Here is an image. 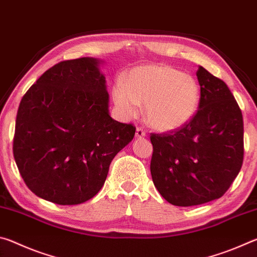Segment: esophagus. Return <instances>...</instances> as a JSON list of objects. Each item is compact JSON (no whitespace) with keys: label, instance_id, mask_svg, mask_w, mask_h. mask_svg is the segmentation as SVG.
<instances>
[{"label":"esophagus","instance_id":"34e87169","mask_svg":"<svg viewBox=\"0 0 257 257\" xmlns=\"http://www.w3.org/2000/svg\"><path fill=\"white\" fill-rule=\"evenodd\" d=\"M146 136L145 130H143L142 128H137L136 129V137L137 138H144Z\"/></svg>","mask_w":257,"mask_h":257}]
</instances>
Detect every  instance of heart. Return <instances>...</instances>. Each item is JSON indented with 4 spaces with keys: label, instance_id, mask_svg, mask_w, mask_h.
<instances>
[{
    "label": "heart",
    "instance_id": "b5f03b06",
    "mask_svg": "<svg viewBox=\"0 0 257 257\" xmlns=\"http://www.w3.org/2000/svg\"><path fill=\"white\" fill-rule=\"evenodd\" d=\"M113 101L125 118L145 104V119L159 132H175L196 115L201 87L193 76L167 64L134 68L113 87Z\"/></svg>",
    "mask_w": 257,
    "mask_h": 257
}]
</instances>
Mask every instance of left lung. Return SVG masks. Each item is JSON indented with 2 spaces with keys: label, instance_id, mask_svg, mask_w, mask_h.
<instances>
[{
  "label": "left lung",
  "instance_id": "obj_1",
  "mask_svg": "<svg viewBox=\"0 0 257 257\" xmlns=\"http://www.w3.org/2000/svg\"><path fill=\"white\" fill-rule=\"evenodd\" d=\"M201 104L196 115L169 134H152L151 175L172 205H199L223 196L240 171L243 122L225 82L203 67L196 72Z\"/></svg>",
  "mask_w": 257,
  "mask_h": 257
}]
</instances>
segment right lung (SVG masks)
Returning <instances> with one entry per match:
<instances>
[{"label": "right lung", "mask_w": 257, "mask_h": 257, "mask_svg": "<svg viewBox=\"0 0 257 257\" xmlns=\"http://www.w3.org/2000/svg\"><path fill=\"white\" fill-rule=\"evenodd\" d=\"M103 61H62L24 95L17 113L14 156L35 195L76 205L96 195L112 160L136 128L111 118Z\"/></svg>", "instance_id": "add662e5"}]
</instances>
